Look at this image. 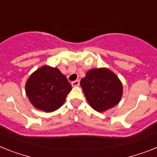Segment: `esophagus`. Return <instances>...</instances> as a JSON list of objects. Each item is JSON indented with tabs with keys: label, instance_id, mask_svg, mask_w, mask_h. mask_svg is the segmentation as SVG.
<instances>
[{
	"label": "esophagus",
	"instance_id": "1",
	"mask_svg": "<svg viewBox=\"0 0 157 157\" xmlns=\"http://www.w3.org/2000/svg\"><path fill=\"white\" fill-rule=\"evenodd\" d=\"M79 84H80V80H74V81H73V82H72V85H73V87L79 86Z\"/></svg>",
	"mask_w": 157,
	"mask_h": 157
}]
</instances>
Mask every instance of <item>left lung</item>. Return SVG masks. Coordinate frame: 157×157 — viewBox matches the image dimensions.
<instances>
[{
  "label": "left lung",
  "instance_id": "8db88e82",
  "mask_svg": "<svg viewBox=\"0 0 157 157\" xmlns=\"http://www.w3.org/2000/svg\"><path fill=\"white\" fill-rule=\"evenodd\" d=\"M80 85L91 107L99 112L114 107L122 97V83L116 75L105 68L88 71Z\"/></svg>",
  "mask_w": 157,
  "mask_h": 157
}]
</instances>
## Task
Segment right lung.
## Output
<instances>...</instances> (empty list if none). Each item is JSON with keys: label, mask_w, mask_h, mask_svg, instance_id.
<instances>
[{"label": "right lung", "mask_w": 157, "mask_h": 157, "mask_svg": "<svg viewBox=\"0 0 157 157\" xmlns=\"http://www.w3.org/2000/svg\"><path fill=\"white\" fill-rule=\"evenodd\" d=\"M25 88L35 108L52 112L63 104L72 86L59 69L45 65L31 75Z\"/></svg>", "instance_id": "add662e5"}]
</instances>
